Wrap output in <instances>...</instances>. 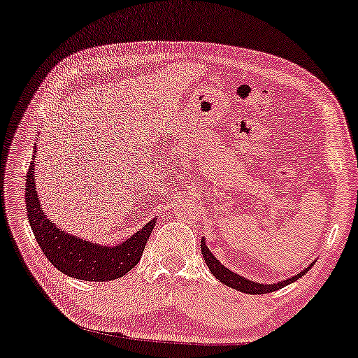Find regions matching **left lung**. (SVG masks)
I'll use <instances>...</instances> for the list:
<instances>
[{
    "label": "left lung",
    "instance_id": "1",
    "mask_svg": "<svg viewBox=\"0 0 358 358\" xmlns=\"http://www.w3.org/2000/svg\"><path fill=\"white\" fill-rule=\"evenodd\" d=\"M201 255H203V259H205L206 266L210 267L211 273L216 277L219 282L227 285V287L234 288L236 291H241V293H248V294H264V293H272V291H277L280 288L287 287V285L296 282V280L301 278L302 275H306L307 272H309V268L315 264V261L309 264V267H304L302 271L294 275V277H289L287 280H282V282H277V283H268V285H264V283H257V282H251V280L241 277V275L235 273L230 271V268H227L225 266H222L221 262H219L216 259V256L213 255V252L210 251V248H208L206 243H205V236L201 238Z\"/></svg>",
    "mask_w": 358,
    "mask_h": 358
}]
</instances>
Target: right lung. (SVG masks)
I'll return each instance as SVG.
<instances>
[{"label": "right lung", "mask_w": 358, "mask_h": 358, "mask_svg": "<svg viewBox=\"0 0 358 358\" xmlns=\"http://www.w3.org/2000/svg\"><path fill=\"white\" fill-rule=\"evenodd\" d=\"M35 155L36 145L33 150V162L27 173L25 206L33 235L48 261L62 273L71 278L85 280V282H108V280L123 277L137 266L148 236L155 227L157 217L148 221L144 227L126 238L123 243L115 246L91 243L80 236L64 232L62 229L56 227L51 219H48L46 214L43 213L40 200H38L35 185Z\"/></svg>", "instance_id": "right-lung-1"}]
</instances>
